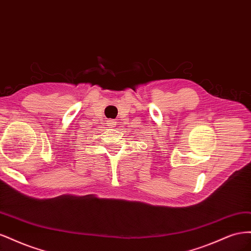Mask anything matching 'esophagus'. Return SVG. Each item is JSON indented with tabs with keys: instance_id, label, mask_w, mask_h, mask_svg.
Wrapping results in <instances>:
<instances>
[{
	"instance_id": "esophagus-1",
	"label": "esophagus",
	"mask_w": 251,
	"mask_h": 251,
	"mask_svg": "<svg viewBox=\"0 0 251 251\" xmlns=\"http://www.w3.org/2000/svg\"><path fill=\"white\" fill-rule=\"evenodd\" d=\"M108 125H109V126H115L116 125V121L115 120H109L108 121Z\"/></svg>"
}]
</instances>
